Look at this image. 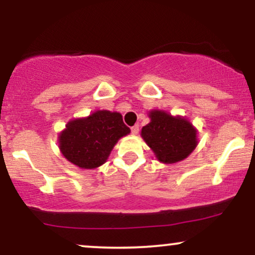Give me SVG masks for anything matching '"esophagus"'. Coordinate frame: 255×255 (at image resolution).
Instances as JSON below:
<instances>
[{"label":"esophagus","instance_id":"esophagus-1","mask_svg":"<svg viewBox=\"0 0 255 255\" xmlns=\"http://www.w3.org/2000/svg\"><path fill=\"white\" fill-rule=\"evenodd\" d=\"M130 129H131V134H133V135H136V134L139 133V125H134Z\"/></svg>","mask_w":255,"mask_h":255}]
</instances>
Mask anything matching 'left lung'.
I'll list each match as a JSON object with an SVG mask.
<instances>
[{
  "instance_id": "obj_1",
  "label": "left lung",
  "mask_w": 255,
  "mask_h": 255,
  "mask_svg": "<svg viewBox=\"0 0 255 255\" xmlns=\"http://www.w3.org/2000/svg\"><path fill=\"white\" fill-rule=\"evenodd\" d=\"M148 118L151 121L142 127L141 136L159 162L177 163L197 147V129L186 118L171 116L163 110L150 111Z\"/></svg>"
}]
</instances>
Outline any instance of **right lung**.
<instances>
[{"label": "right lung", "mask_w": 255, "mask_h": 255, "mask_svg": "<svg viewBox=\"0 0 255 255\" xmlns=\"http://www.w3.org/2000/svg\"><path fill=\"white\" fill-rule=\"evenodd\" d=\"M130 133L120 113L97 110L90 116L74 119L58 135L64 158L81 169L104 164L116 142Z\"/></svg>", "instance_id": "obj_1"}]
</instances>
